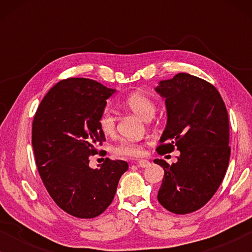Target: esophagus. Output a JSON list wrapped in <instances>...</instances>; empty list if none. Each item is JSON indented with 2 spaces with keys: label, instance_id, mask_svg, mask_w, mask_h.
<instances>
[{
  "label": "esophagus",
  "instance_id": "obj_1",
  "mask_svg": "<svg viewBox=\"0 0 252 252\" xmlns=\"http://www.w3.org/2000/svg\"><path fill=\"white\" fill-rule=\"evenodd\" d=\"M137 166L139 167H149L150 166V161L146 160V159H141L137 161Z\"/></svg>",
  "mask_w": 252,
  "mask_h": 252
}]
</instances>
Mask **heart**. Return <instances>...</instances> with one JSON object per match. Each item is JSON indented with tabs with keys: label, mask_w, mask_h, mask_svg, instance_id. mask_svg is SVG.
<instances>
[{
	"label": "heart",
	"mask_w": 252,
	"mask_h": 252,
	"mask_svg": "<svg viewBox=\"0 0 252 252\" xmlns=\"http://www.w3.org/2000/svg\"><path fill=\"white\" fill-rule=\"evenodd\" d=\"M125 104L137 117L146 120V122L153 119L155 113H156V105H155L154 101L142 93L136 92L127 96ZM98 124L105 134L113 133L116 127V118L111 110H103L101 116H99ZM115 153L122 155V156H140V155H142L143 149L142 146L139 143L132 142V141H123L115 148Z\"/></svg>",
	"instance_id": "heart-1"
}]
</instances>
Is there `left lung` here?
<instances>
[{
  "label": "left lung",
  "instance_id": "8db88e82",
  "mask_svg": "<svg viewBox=\"0 0 252 252\" xmlns=\"http://www.w3.org/2000/svg\"><path fill=\"white\" fill-rule=\"evenodd\" d=\"M155 91L165 98L167 113L157 151H180L172 165L154 160L164 168L157 198L168 211L186 215L205 205L225 177L230 156L228 113L215 86L195 75L178 73L159 81Z\"/></svg>",
  "mask_w": 252,
  "mask_h": 252
}]
</instances>
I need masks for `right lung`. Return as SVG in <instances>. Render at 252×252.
<instances>
[{
  "instance_id": "add662e5",
  "label": "right lung",
  "mask_w": 252,
  "mask_h": 252,
  "mask_svg": "<svg viewBox=\"0 0 252 252\" xmlns=\"http://www.w3.org/2000/svg\"><path fill=\"white\" fill-rule=\"evenodd\" d=\"M115 93L92 79H65L47 93L34 116L32 146L40 177L55 203L77 218L104 212L128 170L126 161L109 158L98 168L89 167V156L105 141L99 116Z\"/></svg>"
}]
</instances>
